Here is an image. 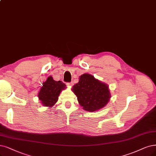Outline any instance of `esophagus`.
I'll list each match as a JSON object with an SVG mask.
<instances>
[{"label":"esophagus","mask_w":156,"mask_h":156,"mask_svg":"<svg viewBox=\"0 0 156 156\" xmlns=\"http://www.w3.org/2000/svg\"><path fill=\"white\" fill-rule=\"evenodd\" d=\"M66 85L67 86H69V87H71L72 86H73V82H70V83H67Z\"/></svg>","instance_id":"obj_1"}]
</instances>
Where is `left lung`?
<instances>
[{
	"label": "left lung",
	"mask_w": 156,
	"mask_h": 156,
	"mask_svg": "<svg viewBox=\"0 0 156 156\" xmlns=\"http://www.w3.org/2000/svg\"><path fill=\"white\" fill-rule=\"evenodd\" d=\"M72 90L77 96L80 105L85 111L89 112L104 107L111 97L106 83L87 73L80 76L78 83L73 86Z\"/></svg>",
	"instance_id": "left-lung-1"
}]
</instances>
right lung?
Here are the masks:
<instances>
[{"mask_svg":"<svg viewBox=\"0 0 156 156\" xmlns=\"http://www.w3.org/2000/svg\"><path fill=\"white\" fill-rule=\"evenodd\" d=\"M66 85L62 81H55L51 76L47 78V80L42 83L38 97L45 107L53 106L58 100V96L61 91L65 89Z\"/></svg>","mask_w":156,"mask_h":156,"instance_id":"obj_1","label":"right lung"}]
</instances>
